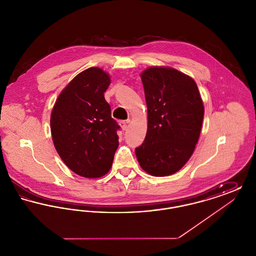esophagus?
<instances>
[{"label":"esophagus","mask_w":256,"mask_h":256,"mask_svg":"<svg viewBox=\"0 0 256 256\" xmlns=\"http://www.w3.org/2000/svg\"><path fill=\"white\" fill-rule=\"evenodd\" d=\"M128 122H130L128 120H126V121H120L119 124L121 126L122 130H126V128H128Z\"/></svg>","instance_id":"esophagus-1"}]
</instances>
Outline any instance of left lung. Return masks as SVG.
<instances>
[{"instance_id":"left-lung-1","label":"left lung","mask_w":256,"mask_h":256,"mask_svg":"<svg viewBox=\"0 0 256 256\" xmlns=\"http://www.w3.org/2000/svg\"><path fill=\"white\" fill-rule=\"evenodd\" d=\"M148 130L135 154L154 176L180 170L194 152L204 120V102L195 80L170 67H150L141 74Z\"/></svg>"}]
</instances>
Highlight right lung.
<instances>
[{
  "instance_id": "obj_1",
  "label": "right lung",
  "mask_w": 256,
  "mask_h": 256,
  "mask_svg": "<svg viewBox=\"0 0 256 256\" xmlns=\"http://www.w3.org/2000/svg\"><path fill=\"white\" fill-rule=\"evenodd\" d=\"M108 74L91 67L61 91L50 114L54 145L63 162L78 176L95 178L111 168L119 146L120 126L104 98Z\"/></svg>"
}]
</instances>
